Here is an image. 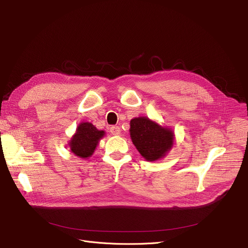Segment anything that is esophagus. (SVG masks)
I'll return each mask as SVG.
<instances>
[{"instance_id": "esophagus-1", "label": "esophagus", "mask_w": 248, "mask_h": 248, "mask_svg": "<svg viewBox=\"0 0 248 248\" xmlns=\"http://www.w3.org/2000/svg\"><path fill=\"white\" fill-rule=\"evenodd\" d=\"M109 132L113 136H119L121 134V127L120 126H111L110 129H109Z\"/></svg>"}]
</instances>
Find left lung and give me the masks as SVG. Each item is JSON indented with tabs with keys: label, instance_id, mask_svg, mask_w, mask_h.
<instances>
[{
	"label": "left lung",
	"instance_id": "left-lung-1",
	"mask_svg": "<svg viewBox=\"0 0 248 248\" xmlns=\"http://www.w3.org/2000/svg\"><path fill=\"white\" fill-rule=\"evenodd\" d=\"M129 136L140 155L148 162L165 158L174 146L173 129L147 116L135 117L129 123Z\"/></svg>",
	"mask_w": 248,
	"mask_h": 248
}]
</instances>
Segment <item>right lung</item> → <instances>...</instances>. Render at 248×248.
I'll list each match as a JSON object with an SVG mask.
<instances>
[{
	"mask_svg": "<svg viewBox=\"0 0 248 248\" xmlns=\"http://www.w3.org/2000/svg\"><path fill=\"white\" fill-rule=\"evenodd\" d=\"M104 135L106 132L99 131L91 123L83 122L77 125L76 132L68 141V146L77 157L88 159L93 155Z\"/></svg>",
	"mask_w": 248,
	"mask_h": 248,
	"instance_id": "right-lung-1",
	"label": "right lung"
}]
</instances>
